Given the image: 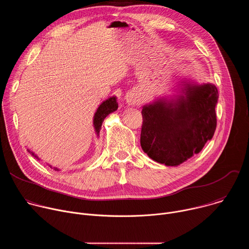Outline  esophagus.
<instances>
[{
  "label": "esophagus",
  "instance_id": "1",
  "mask_svg": "<svg viewBox=\"0 0 249 249\" xmlns=\"http://www.w3.org/2000/svg\"><path fill=\"white\" fill-rule=\"evenodd\" d=\"M125 99L129 105H136L140 102V95L136 90H132L127 93Z\"/></svg>",
  "mask_w": 249,
  "mask_h": 249
}]
</instances>
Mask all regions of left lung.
Returning <instances> with one entry per match:
<instances>
[{"label":"left lung","instance_id":"8db88e82","mask_svg":"<svg viewBox=\"0 0 249 249\" xmlns=\"http://www.w3.org/2000/svg\"><path fill=\"white\" fill-rule=\"evenodd\" d=\"M170 102L156 101L143 106L141 147L155 161L177 166L201 152L217 127L215 85H184Z\"/></svg>","mask_w":249,"mask_h":249}]
</instances>
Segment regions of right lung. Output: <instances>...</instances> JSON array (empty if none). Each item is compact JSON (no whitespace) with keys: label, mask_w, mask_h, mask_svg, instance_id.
Segmentation results:
<instances>
[{"label":"right lung","mask_w":249,"mask_h":249,"mask_svg":"<svg viewBox=\"0 0 249 249\" xmlns=\"http://www.w3.org/2000/svg\"><path fill=\"white\" fill-rule=\"evenodd\" d=\"M117 108H118V103L116 101L115 96H112L108 99H106L105 101H103L99 105V107L97 108V110L94 114V117H93V125H94L95 132L97 134L99 133V131L101 129V125H102V122H103L104 118L107 116L108 114H110L111 112L115 111ZM31 154L34 156L33 153H31ZM34 157H36V156H34ZM54 169L58 170L57 168H54Z\"/></svg>","instance_id":"1"}]
</instances>
